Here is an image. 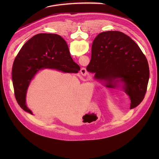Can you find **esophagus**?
<instances>
[{
    "instance_id": "esophagus-1",
    "label": "esophagus",
    "mask_w": 159,
    "mask_h": 159,
    "mask_svg": "<svg viewBox=\"0 0 159 159\" xmlns=\"http://www.w3.org/2000/svg\"><path fill=\"white\" fill-rule=\"evenodd\" d=\"M80 73L84 76H85L87 75V71L86 69H85V68H82V69L80 70Z\"/></svg>"
}]
</instances>
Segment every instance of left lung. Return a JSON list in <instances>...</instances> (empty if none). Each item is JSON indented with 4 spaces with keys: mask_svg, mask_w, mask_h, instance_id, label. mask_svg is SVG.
Listing matches in <instances>:
<instances>
[{
    "mask_svg": "<svg viewBox=\"0 0 159 159\" xmlns=\"http://www.w3.org/2000/svg\"><path fill=\"white\" fill-rule=\"evenodd\" d=\"M86 69L95 74V79L109 81L111 87L121 82L130 98L131 109L144 99L150 77L148 61L138 44L125 34L117 31L99 33L93 41Z\"/></svg>",
    "mask_w": 159,
    "mask_h": 159,
    "instance_id": "left-lung-1",
    "label": "left lung"
}]
</instances>
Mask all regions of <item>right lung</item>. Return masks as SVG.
Wrapping results in <instances>:
<instances>
[{"label": "right lung", "instance_id": "add662e5", "mask_svg": "<svg viewBox=\"0 0 159 159\" xmlns=\"http://www.w3.org/2000/svg\"><path fill=\"white\" fill-rule=\"evenodd\" d=\"M45 68L67 73H78L80 69L72 58L66 42L58 34L34 36L22 46L14 60L12 79L16 99L22 109L31 114L26 104L27 90L35 74Z\"/></svg>", "mask_w": 159, "mask_h": 159}]
</instances>
